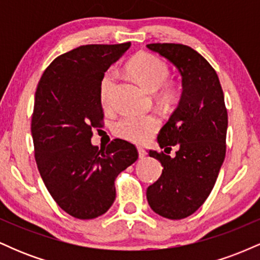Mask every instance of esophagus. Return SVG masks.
Instances as JSON below:
<instances>
[{"label": "esophagus", "instance_id": "34e87169", "mask_svg": "<svg viewBox=\"0 0 260 260\" xmlns=\"http://www.w3.org/2000/svg\"><path fill=\"white\" fill-rule=\"evenodd\" d=\"M137 149H138V154H139V157H140V159H143V157L145 156V154H147V153H145V150H144V149H143L142 147H138V148H137Z\"/></svg>", "mask_w": 260, "mask_h": 260}]
</instances>
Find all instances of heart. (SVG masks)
I'll use <instances>...</instances> for the list:
<instances>
[{
  "instance_id": "obj_1",
  "label": "heart",
  "mask_w": 260,
  "mask_h": 260,
  "mask_svg": "<svg viewBox=\"0 0 260 260\" xmlns=\"http://www.w3.org/2000/svg\"><path fill=\"white\" fill-rule=\"evenodd\" d=\"M128 71L145 89L151 92L157 91L164 86V95L171 96V86L166 84L170 76L168 64L160 58L149 53H140L128 63ZM116 86V72L109 70L100 82V101L103 106L111 104ZM159 121L153 115L138 116L124 115L113 122V132L121 138L131 142H144L156 131Z\"/></svg>"
}]
</instances>
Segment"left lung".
Wrapping results in <instances>:
<instances>
[{
	"mask_svg": "<svg viewBox=\"0 0 260 260\" xmlns=\"http://www.w3.org/2000/svg\"><path fill=\"white\" fill-rule=\"evenodd\" d=\"M149 50L171 62L182 77L180 101L161 128L157 143L174 158L149 150L162 174L148 187L150 208L160 216L180 220L192 215L210 194L225 159L228 110L219 77L201 53L182 44H149Z\"/></svg>",
	"mask_w": 260,
	"mask_h": 260,
	"instance_id": "8db88e82",
	"label": "left lung"
}]
</instances>
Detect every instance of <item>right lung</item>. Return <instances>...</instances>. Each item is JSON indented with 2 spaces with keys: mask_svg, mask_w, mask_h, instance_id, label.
Masks as SVG:
<instances>
[{
  "mask_svg": "<svg viewBox=\"0 0 260 260\" xmlns=\"http://www.w3.org/2000/svg\"><path fill=\"white\" fill-rule=\"evenodd\" d=\"M129 46L83 45L66 52L46 68L35 91L31 136L39 172L59 208L77 219L105 214L116 198V177L138 159L123 139L101 149L91 144L104 116L100 82Z\"/></svg>",
  "mask_w": 260,
  "mask_h": 260,
  "instance_id": "1",
  "label": "right lung"
}]
</instances>
